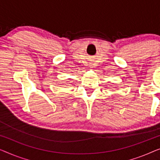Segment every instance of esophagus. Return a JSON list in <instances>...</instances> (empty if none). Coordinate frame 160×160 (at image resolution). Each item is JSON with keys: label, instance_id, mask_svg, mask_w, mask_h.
Returning <instances> with one entry per match:
<instances>
[{"label": "esophagus", "instance_id": "34e87169", "mask_svg": "<svg viewBox=\"0 0 160 160\" xmlns=\"http://www.w3.org/2000/svg\"><path fill=\"white\" fill-rule=\"evenodd\" d=\"M89 67H90V68H93V64H92V63H91V64H89Z\"/></svg>", "mask_w": 160, "mask_h": 160}]
</instances>
